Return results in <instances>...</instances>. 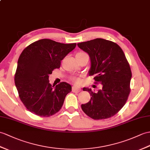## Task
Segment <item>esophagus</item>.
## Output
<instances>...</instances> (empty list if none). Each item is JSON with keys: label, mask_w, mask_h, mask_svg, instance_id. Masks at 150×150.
I'll use <instances>...</instances> for the list:
<instances>
[{"label": "esophagus", "mask_w": 150, "mask_h": 150, "mask_svg": "<svg viewBox=\"0 0 150 150\" xmlns=\"http://www.w3.org/2000/svg\"><path fill=\"white\" fill-rule=\"evenodd\" d=\"M81 91V88L80 87L77 86H74L72 88V91L74 93H79Z\"/></svg>", "instance_id": "1"}]
</instances>
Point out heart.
<instances>
[{"label": "heart", "instance_id": "1", "mask_svg": "<svg viewBox=\"0 0 150 150\" xmlns=\"http://www.w3.org/2000/svg\"><path fill=\"white\" fill-rule=\"evenodd\" d=\"M85 54L86 53H84V52H79V53H78L76 55H82V54ZM70 79L73 82H74L75 83H77V84H79V83H81V79H80L79 77H78V76H71Z\"/></svg>", "mask_w": 150, "mask_h": 150}]
</instances>
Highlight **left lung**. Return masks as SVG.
Masks as SVG:
<instances>
[{"label": "left lung", "instance_id": "1", "mask_svg": "<svg viewBox=\"0 0 150 150\" xmlns=\"http://www.w3.org/2000/svg\"><path fill=\"white\" fill-rule=\"evenodd\" d=\"M78 47L90 57V75L95 83H101L98 92L83 88L91 100L82 104V110L93 120H105L114 116L126 103L130 93L132 71L121 48L117 43L102 38L82 42Z\"/></svg>", "mask_w": 150, "mask_h": 150}]
</instances>
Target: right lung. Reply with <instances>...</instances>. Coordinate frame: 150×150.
<instances>
[{"label":"right lung","mask_w":150,"mask_h":150,"mask_svg":"<svg viewBox=\"0 0 150 150\" xmlns=\"http://www.w3.org/2000/svg\"><path fill=\"white\" fill-rule=\"evenodd\" d=\"M76 45L43 39L31 43L21 53L15 82L20 100L30 112L50 117L61 109L71 86L62 82L54 88L48 77L54 69L60 68L61 61Z\"/></svg>","instance_id":"obj_1"}]
</instances>
